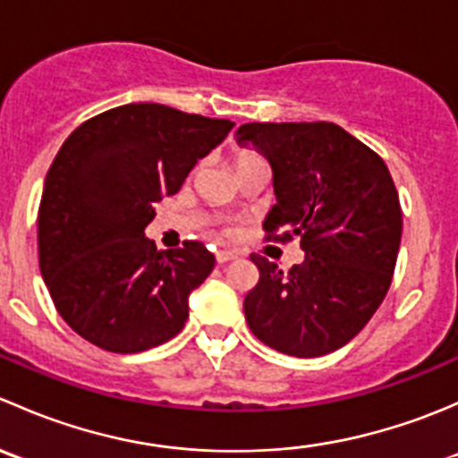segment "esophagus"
<instances>
[{
  "label": "esophagus",
  "instance_id": "1",
  "mask_svg": "<svg viewBox=\"0 0 458 458\" xmlns=\"http://www.w3.org/2000/svg\"><path fill=\"white\" fill-rule=\"evenodd\" d=\"M237 257H239V252H234V250H219L216 252V263H219V266H224V263L234 261Z\"/></svg>",
  "mask_w": 458,
  "mask_h": 458
}]
</instances>
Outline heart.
I'll list each match as a JSON object with an SVG mask.
<instances>
[{
  "mask_svg": "<svg viewBox=\"0 0 458 458\" xmlns=\"http://www.w3.org/2000/svg\"><path fill=\"white\" fill-rule=\"evenodd\" d=\"M257 159H261V157H259L255 150H237V168H242V165L246 164H252V161Z\"/></svg>",
  "mask_w": 458,
  "mask_h": 458,
  "instance_id": "obj_1",
  "label": "heart"
}]
</instances>
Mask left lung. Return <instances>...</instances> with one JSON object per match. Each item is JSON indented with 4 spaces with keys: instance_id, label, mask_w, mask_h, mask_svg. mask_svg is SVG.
<instances>
[{
    "instance_id": "8db88e82",
    "label": "left lung",
    "mask_w": 458,
    "mask_h": 458,
    "mask_svg": "<svg viewBox=\"0 0 458 458\" xmlns=\"http://www.w3.org/2000/svg\"><path fill=\"white\" fill-rule=\"evenodd\" d=\"M237 141L272 165L266 239L301 237L306 255L288 272L250 255L259 284L243 299L248 326L290 357L335 352L363 330L392 284L403 219L390 170L330 122L243 123Z\"/></svg>"
}]
</instances>
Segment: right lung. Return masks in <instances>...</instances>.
Masks as SVG:
<instances>
[{"label":"right lung","mask_w":458,"mask_h":458,"mask_svg":"<svg viewBox=\"0 0 458 458\" xmlns=\"http://www.w3.org/2000/svg\"><path fill=\"white\" fill-rule=\"evenodd\" d=\"M234 123L161 104H126L81 123L59 148L37 215L39 270L55 308L108 352L157 348L182 332L188 297L215 267L201 242L157 250L155 203Z\"/></svg>","instance_id":"obj_1"}]
</instances>
